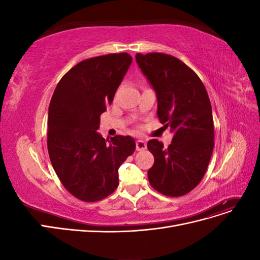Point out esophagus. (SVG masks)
I'll use <instances>...</instances> for the list:
<instances>
[{
	"label": "esophagus",
	"instance_id": "obj_1",
	"mask_svg": "<svg viewBox=\"0 0 260 260\" xmlns=\"http://www.w3.org/2000/svg\"><path fill=\"white\" fill-rule=\"evenodd\" d=\"M136 145H137V151L138 152L144 151V149H146V142L143 140H138L136 142Z\"/></svg>",
	"mask_w": 260,
	"mask_h": 260
}]
</instances>
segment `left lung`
<instances>
[{"instance_id":"left-lung-1","label":"left lung","mask_w":260,"mask_h":260,"mask_svg":"<svg viewBox=\"0 0 260 260\" xmlns=\"http://www.w3.org/2000/svg\"><path fill=\"white\" fill-rule=\"evenodd\" d=\"M136 59L157 95V116L174 132L171 144L153 139L147 148L154 165L147 171L152 187L179 198L199 185L214 149V120L205 85L179 58L162 53H138Z\"/></svg>"}]
</instances>
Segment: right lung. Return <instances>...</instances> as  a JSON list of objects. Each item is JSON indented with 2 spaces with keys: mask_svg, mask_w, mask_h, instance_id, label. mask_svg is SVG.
Segmentation results:
<instances>
[{
  "mask_svg": "<svg viewBox=\"0 0 260 260\" xmlns=\"http://www.w3.org/2000/svg\"><path fill=\"white\" fill-rule=\"evenodd\" d=\"M131 61L128 53L82 60L62 76L53 93L49 156L61 184L80 201L98 202L111 195L119 184L118 169L136 149L129 136L108 141L96 131Z\"/></svg>",
  "mask_w": 260,
  "mask_h": 260,
  "instance_id": "right-lung-1",
  "label": "right lung"
}]
</instances>
